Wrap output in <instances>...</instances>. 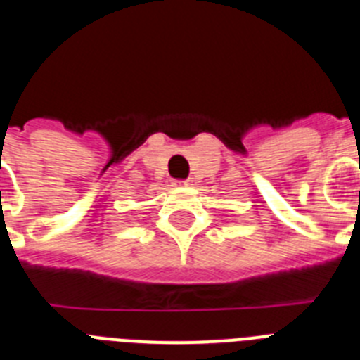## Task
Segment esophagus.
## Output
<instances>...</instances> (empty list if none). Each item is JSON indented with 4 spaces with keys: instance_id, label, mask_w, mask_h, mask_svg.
Wrapping results in <instances>:
<instances>
[{
    "instance_id": "obj_1",
    "label": "esophagus",
    "mask_w": 360,
    "mask_h": 360,
    "mask_svg": "<svg viewBox=\"0 0 360 360\" xmlns=\"http://www.w3.org/2000/svg\"><path fill=\"white\" fill-rule=\"evenodd\" d=\"M174 186H187V182H182V180H178V182L174 184Z\"/></svg>"
}]
</instances>
